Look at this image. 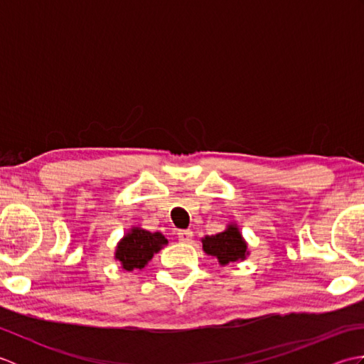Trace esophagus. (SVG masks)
Wrapping results in <instances>:
<instances>
[{
  "label": "esophagus",
  "instance_id": "34e87169",
  "mask_svg": "<svg viewBox=\"0 0 364 364\" xmlns=\"http://www.w3.org/2000/svg\"><path fill=\"white\" fill-rule=\"evenodd\" d=\"M191 239H192V231L191 230L178 231V241H180V242H189Z\"/></svg>",
  "mask_w": 364,
  "mask_h": 364
}]
</instances>
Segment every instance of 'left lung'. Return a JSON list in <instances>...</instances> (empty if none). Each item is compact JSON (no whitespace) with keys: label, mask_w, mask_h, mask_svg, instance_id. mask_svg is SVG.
<instances>
[{"label":"left lung","mask_w":364,"mask_h":364,"mask_svg":"<svg viewBox=\"0 0 364 364\" xmlns=\"http://www.w3.org/2000/svg\"><path fill=\"white\" fill-rule=\"evenodd\" d=\"M200 241H202L203 252L208 257L218 259L219 266L222 267L237 264L250 255L249 244H247L236 222L227 223L225 230L220 233L205 236Z\"/></svg>","instance_id":"obj_1"}]
</instances>
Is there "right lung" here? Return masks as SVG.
I'll use <instances>...</instances> for the list:
<instances>
[{
    "label": "right lung",
    "mask_w": 364,
    "mask_h": 364,
    "mask_svg": "<svg viewBox=\"0 0 364 364\" xmlns=\"http://www.w3.org/2000/svg\"><path fill=\"white\" fill-rule=\"evenodd\" d=\"M167 244L166 236L159 231L151 233L141 225H133L115 245L114 259L123 270L133 272L134 269H144L154 255Z\"/></svg>",
    "instance_id": "obj_1"
}]
</instances>
